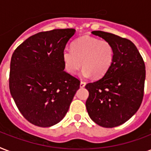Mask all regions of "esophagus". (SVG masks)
I'll return each mask as SVG.
<instances>
[{
	"label": "esophagus",
	"mask_w": 151,
	"mask_h": 151,
	"mask_svg": "<svg viewBox=\"0 0 151 151\" xmlns=\"http://www.w3.org/2000/svg\"><path fill=\"white\" fill-rule=\"evenodd\" d=\"M85 86V82H84V81H81L80 87L81 88H84Z\"/></svg>",
	"instance_id": "34e87169"
}]
</instances>
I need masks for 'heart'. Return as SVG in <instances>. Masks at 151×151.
I'll use <instances>...</instances> for the list:
<instances>
[{
	"label": "heart",
	"instance_id": "b5f03b06",
	"mask_svg": "<svg viewBox=\"0 0 151 151\" xmlns=\"http://www.w3.org/2000/svg\"><path fill=\"white\" fill-rule=\"evenodd\" d=\"M114 59V49L107 41L83 36L73 43L72 48L63 51V60L66 71L75 74L81 66L83 78H102L110 70Z\"/></svg>",
	"mask_w": 151,
	"mask_h": 151
}]
</instances>
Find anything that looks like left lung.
Masks as SVG:
<instances>
[{"mask_svg": "<svg viewBox=\"0 0 151 151\" xmlns=\"http://www.w3.org/2000/svg\"><path fill=\"white\" fill-rule=\"evenodd\" d=\"M92 34L112 45L114 59L105 75L85 85L89 92L86 109L95 123L104 128H114L130 119L140 106L145 64L131 41L100 30Z\"/></svg>", "mask_w": 151, "mask_h": 151, "instance_id": "obj_1", "label": "left lung"}]
</instances>
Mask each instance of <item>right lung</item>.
<instances>
[{
  "instance_id": "obj_1",
  "label": "right lung",
  "mask_w": 151,
  "mask_h": 151,
  "mask_svg": "<svg viewBox=\"0 0 151 151\" xmlns=\"http://www.w3.org/2000/svg\"><path fill=\"white\" fill-rule=\"evenodd\" d=\"M74 29L41 32L23 41L13 52L9 88L26 119L39 127L63 120L80 81L64 70L63 51Z\"/></svg>"
}]
</instances>
